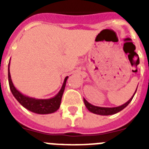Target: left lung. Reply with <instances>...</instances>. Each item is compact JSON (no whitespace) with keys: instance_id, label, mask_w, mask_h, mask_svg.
Here are the masks:
<instances>
[{"instance_id":"8db88e82","label":"left lung","mask_w":149,"mask_h":149,"mask_svg":"<svg viewBox=\"0 0 149 149\" xmlns=\"http://www.w3.org/2000/svg\"><path fill=\"white\" fill-rule=\"evenodd\" d=\"M136 89H137V88H136ZM136 91H135L134 94L133 95L132 97L129 99V101H127L125 104H124L121 105V106L119 107H101L94 106V105L89 104V102L85 99V98H84V104H85V106L86 107V108H87L90 112L93 113L98 114V115H101V116L113 115V114L119 113V111L122 110L124 108H125L126 107L130 104V102L132 101L133 98H134V95H135V93H136Z\"/></svg>"}]
</instances>
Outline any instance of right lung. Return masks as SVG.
I'll list each match as a JSON object with an SVG mask.
<instances>
[{
  "label": "right lung",
  "instance_id": "1",
  "mask_svg": "<svg viewBox=\"0 0 149 149\" xmlns=\"http://www.w3.org/2000/svg\"><path fill=\"white\" fill-rule=\"evenodd\" d=\"M68 77H66L64 80L61 89L60 90L57 95H55L54 98H48V99H37V98H31L24 95L22 94L14 86L12 81L11 76L10 72V63L8 68V80L9 84L12 93L14 95L17 101L26 109L33 113H36L38 114H49L54 113L55 111L60 108V103H61L62 97H63V92L65 89V84Z\"/></svg>",
  "mask_w": 149,
  "mask_h": 149
}]
</instances>
